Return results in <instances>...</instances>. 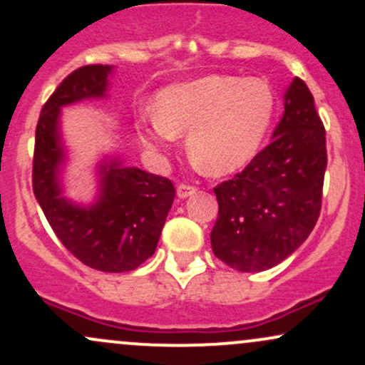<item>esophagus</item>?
Instances as JSON below:
<instances>
[{
  "mask_svg": "<svg viewBox=\"0 0 365 365\" xmlns=\"http://www.w3.org/2000/svg\"><path fill=\"white\" fill-rule=\"evenodd\" d=\"M195 192H197L195 187L185 185V183H182V185H178V188H177V195L180 197V199H187V197L194 195Z\"/></svg>",
  "mask_w": 365,
  "mask_h": 365,
  "instance_id": "obj_1",
  "label": "esophagus"
}]
</instances>
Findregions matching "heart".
<instances>
[{
  "label": "heart",
  "instance_id": "b5f03b06",
  "mask_svg": "<svg viewBox=\"0 0 365 365\" xmlns=\"http://www.w3.org/2000/svg\"><path fill=\"white\" fill-rule=\"evenodd\" d=\"M276 99L259 78L211 75L159 92L156 115H140L137 133L154 156H165L187 133L195 165L226 175L250 163L273 123Z\"/></svg>",
  "mask_w": 365,
  "mask_h": 365
}]
</instances>
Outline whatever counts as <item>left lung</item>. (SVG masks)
Instances as JSON below:
<instances>
[{"instance_id": "8db88e82", "label": "left lung", "mask_w": 365, "mask_h": 365, "mask_svg": "<svg viewBox=\"0 0 365 365\" xmlns=\"http://www.w3.org/2000/svg\"><path fill=\"white\" fill-rule=\"evenodd\" d=\"M284 113L271 144L247 168L215 188L217 220L211 247L242 273H259L292 255L311 235L321 212L328 165L326 132L304 81L283 96Z\"/></svg>"}]
</instances>
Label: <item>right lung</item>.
Wrapping results in <instances>:
<instances>
[{
  "label": "right lung",
  "instance_id": "obj_1",
  "mask_svg": "<svg viewBox=\"0 0 365 365\" xmlns=\"http://www.w3.org/2000/svg\"><path fill=\"white\" fill-rule=\"evenodd\" d=\"M113 70L110 65L82 66L44 104L36 128L32 188L53 232L78 261L104 273H125L156 250L175 199L173 183L106 156L96 166V199L78 204L65 195L61 178L68 159L61 108L108 98Z\"/></svg>",
  "mask_w": 365,
  "mask_h": 365
}]
</instances>
